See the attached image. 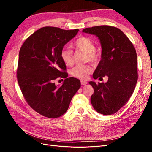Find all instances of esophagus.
Returning <instances> with one entry per match:
<instances>
[{"mask_svg":"<svg viewBox=\"0 0 152 152\" xmlns=\"http://www.w3.org/2000/svg\"><path fill=\"white\" fill-rule=\"evenodd\" d=\"M87 84V82H86V81H84V80H82V81H81V85H82V86H85V85H86Z\"/></svg>","mask_w":152,"mask_h":152,"instance_id":"34e87169","label":"esophagus"}]
</instances>
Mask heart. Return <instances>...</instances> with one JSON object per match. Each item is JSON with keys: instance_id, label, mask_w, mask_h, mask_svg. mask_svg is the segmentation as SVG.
Segmentation results:
<instances>
[{"instance_id": "heart-1", "label": "heart", "mask_w": 152, "mask_h": 152, "mask_svg": "<svg viewBox=\"0 0 152 152\" xmlns=\"http://www.w3.org/2000/svg\"><path fill=\"white\" fill-rule=\"evenodd\" d=\"M75 49L86 53L87 59L93 63L97 62L99 54L95 50L94 43L89 38L81 37L73 44ZM61 58L66 66H71L73 62V52L69 48H64L61 51ZM92 72V68L87 65H77L71 71V74L80 79H86Z\"/></svg>"}]
</instances>
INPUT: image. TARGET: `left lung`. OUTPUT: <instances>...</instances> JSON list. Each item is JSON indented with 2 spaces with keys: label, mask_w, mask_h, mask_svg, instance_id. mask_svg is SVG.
Wrapping results in <instances>:
<instances>
[{
  "label": "left lung",
  "mask_w": 152,
  "mask_h": 152,
  "mask_svg": "<svg viewBox=\"0 0 152 152\" xmlns=\"http://www.w3.org/2000/svg\"><path fill=\"white\" fill-rule=\"evenodd\" d=\"M82 32L96 35L102 45V59L93 78H108L105 83L89 82L94 89L91 104L99 113L113 114L127 103L135 89L137 80L135 48L123 31L116 27L96 26L85 28Z\"/></svg>",
  "instance_id": "left-lung-1"
}]
</instances>
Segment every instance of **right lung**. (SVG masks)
Instances as JSON below:
<instances>
[{
  "label": "right lung",
  "mask_w": 152,
  "mask_h": 152,
  "mask_svg": "<svg viewBox=\"0 0 152 152\" xmlns=\"http://www.w3.org/2000/svg\"><path fill=\"white\" fill-rule=\"evenodd\" d=\"M79 31L43 27L27 38L20 50L18 84L26 102L44 117L56 118L65 113L80 89L79 79L68 78L60 55L64 45ZM58 77L66 79L61 86L53 83Z\"/></svg>",
  "instance_id": "1"
}]
</instances>
